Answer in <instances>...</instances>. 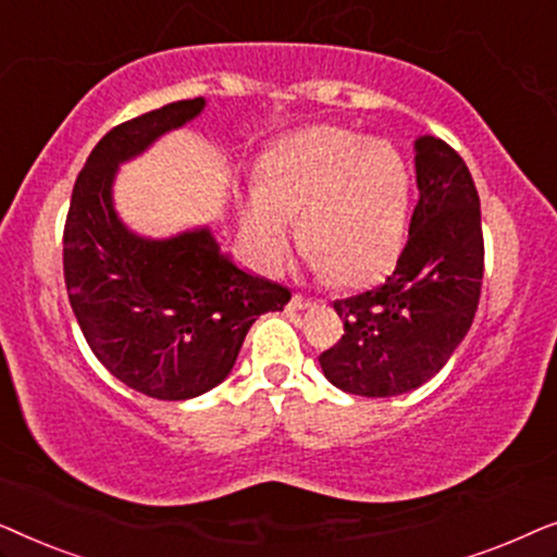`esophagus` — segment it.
Returning a JSON list of instances; mask_svg holds the SVG:
<instances>
[{
    "mask_svg": "<svg viewBox=\"0 0 557 557\" xmlns=\"http://www.w3.org/2000/svg\"><path fill=\"white\" fill-rule=\"evenodd\" d=\"M309 307H311V301L307 299V296H301V294H294L292 301L286 304L288 311H301V309H309Z\"/></svg>",
    "mask_w": 557,
    "mask_h": 557,
    "instance_id": "esophagus-1",
    "label": "esophagus"
}]
</instances>
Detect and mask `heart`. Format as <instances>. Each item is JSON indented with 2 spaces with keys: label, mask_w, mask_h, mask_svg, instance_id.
Listing matches in <instances>:
<instances>
[{
  "label": "heart",
  "mask_w": 557,
  "mask_h": 557,
  "mask_svg": "<svg viewBox=\"0 0 557 557\" xmlns=\"http://www.w3.org/2000/svg\"><path fill=\"white\" fill-rule=\"evenodd\" d=\"M317 271L342 286H364L391 269L408 218V170L385 139H362L339 126L288 136L263 159L261 185L250 187L240 227L250 256L276 273L296 240Z\"/></svg>",
  "instance_id": "heart-1"
}]
</instances>
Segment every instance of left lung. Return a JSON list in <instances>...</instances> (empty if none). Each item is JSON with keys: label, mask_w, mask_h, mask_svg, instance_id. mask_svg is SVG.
Here are the masks:
<instances>
[{"label": "left lung", "mask_w": 557, "mask_h": 557, "mask_svg": "<svg viewBox=\"0 0 557 557\" xmlns=\"http://www.w3.org/2000/svg\"><path fill=\"white\" fill-rule=\"evenodd\" d=\"M418 205L395 271L334 301L345 322L319 355L324 377L364 398H393L436 375L467 337L484 276L479 195L463 159L436 136L416 139Z\"/></svg>", "instance_id": "left-lung-1"}]
</instances>
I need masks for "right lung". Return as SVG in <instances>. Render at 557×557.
I'll list each match as a JSON object with an SVG mask.
<instances>
[{"label": "right lung", "instance_id": "add662e5", "mask_svg": "<svg viewBox=\"0 0 557 557\" xmlns=\"http://www.w3.org/2000/svg\"><path fill=\"white\" fill-rule=\"evenodd\" d=\"M202 109L205 98L166 103L111 128L75 180L65 218V286L83 337L113 377L157 400L197 398L223 383L250 324L292 299L220 253L210 227L151 240L116 215L119 164Z\"/></svg>", "mask_w": 557, "mask_h": 557}]
</instances>
